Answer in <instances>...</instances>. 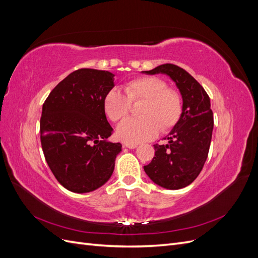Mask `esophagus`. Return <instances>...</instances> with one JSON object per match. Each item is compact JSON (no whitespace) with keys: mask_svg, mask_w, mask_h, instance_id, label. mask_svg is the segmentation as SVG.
<instances>
[{"mask_svg":"<svg viewBox=\"0 0 258 258\" xmlns=\"http://www.w3.org/2000/svg\"><path fill=\"white\" fill-rule=\"evenodd\" d=\"M123 146L127 147V148H131V150H134V148L138 147V144H129V143H126Z\"/></svg>","mask_w":258,"mask_h":258,"instance_id":"34e87169","label":"esophagus"}]
</instances>
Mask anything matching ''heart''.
Returning <instances> with one entry per match:
<instances>
[{"instance_id":"heart-1","label":"heart","mask_w":258,"mask_h":258,"mask_svg":"<svg viewBox=\"0 0 258 258\" xmlns=\"http://www.w3.org/2000/svg\"><path fill=\"white\" fill-rule=\"evenodd\" d=\"M123 92L116 88L108 90L103 99V110L112 121L126 117L131 103L142 101L139 118L121 121L116 129L120 141L137 144L157 136L158 131L166 134L181 118L183 104L179 93L168 88L167 83L156 76H141L123 85Z\"/></svg>"}]
</instances>
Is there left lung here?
I'll use <instances>...</instances> for the list:
<instances>
[{"mask_svg":"<svg viewBox=\"0 0 258 258\" xmlns=\"http://www.w3.org/2000/svg\"><path fill=\"white\" fill-rule=\"evenodd\" d=\"M143 73L168 75L183 100L181 118L165 138L168 144L154 145L155 157L144 171L163 188H183L196 179L208 158L214 126L210 98L188 72L175 64H161Z\"/></svg>","mask_w":258,"mask_h":258,"instance_id":"obj_1","label":"left lung"}]
</instances>
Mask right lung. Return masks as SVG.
Returning a JSON list of instances; mask_svg holds the SVG:
<instances>
[{"label":"right lung","mask_w":258,"mask_h":258,"mask_svg":"<svg viewBox=\"0 0 258 258\" xmlns=\"http://www.w3.org/2000/svg\"><path fill=\"white\" fill-rule=\"evenodd\" d=\"M114 74L80 69L69 74L45 100L40 122L45 159L57 181L70 191L89 192L113 174L120 143L108 138L113 128L103 110Z\"/></svg>","instance_id":"1"}]
</instances>
